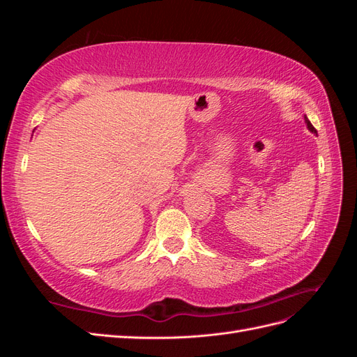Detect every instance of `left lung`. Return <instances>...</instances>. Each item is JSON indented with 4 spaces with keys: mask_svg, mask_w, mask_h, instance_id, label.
I'll return each mask as SVG.
<instances>
[{
    "mask_svg": "<svg viewBox=\"0 0 357 357\" xmlns=\"http://www.w3.org/2000/svg\"><path fill=\"white\" fill-rule=\"evenodd\" d=\"M305 123H307V128H308V129H310V131H311V132H312V134H317V131H316V128H314V126H312V125H311V122H310V121H308V117H307V116H305Z\"/></svg>",
    "mask_w": 357,
    "mask_h": 357,
    "instance_id": "1",
    "label": "left lung"
}]
</instances>
